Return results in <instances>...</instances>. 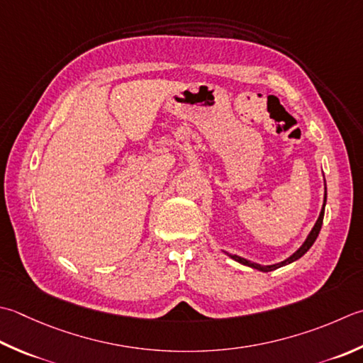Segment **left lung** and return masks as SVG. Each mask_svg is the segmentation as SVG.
I'll list each match as a JSON object with an SVG mask.
<instances>
[{
	"label": "left lung",
	"instance_id": "obj_1",
	"mask_svg": "<svg viewBox=\"0 0 363 363\" xmlns=\"http://www.w3.org/2000/svg\"><path fill=\"white\" fill-rule=\"evenodd\" d=\"M325 201H328V189H325V191H324L323 209H321V212H319V217H318V220H316L315 226H313V228H311V231L308 233V236H307V239L303 240V244H302L299 248H297V250H296L293 255H291V257H288L286 259H283V261H280V262H277V264L262 266V264H258V262H253V261H250V259H245V258H242V257H238V255H231V253H228V252H225V255H228V257H230L231 259L240 262V264L248 266V267H252V269H257V271H261V272H271V271H275V269H279V267H283V266H288V264H291V262H294V261H297L299 258H302L303 255L310 250L311 245L315 244V240H316L318 234H319V231H321V226H323Z\"/></svg>",
	"mask_w": 363,
	"mask_h": 363
}]
</instances>
